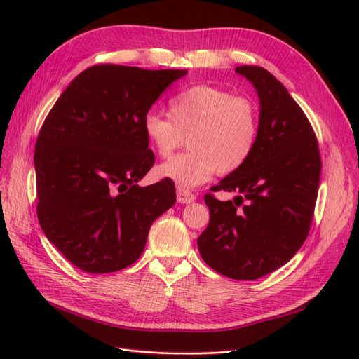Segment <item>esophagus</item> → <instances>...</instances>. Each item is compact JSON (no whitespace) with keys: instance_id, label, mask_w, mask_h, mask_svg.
<instances>
[{"instance_id":"34e87169","label":"esophagus","mask_w":359,"mask_h":359,"mask_svg":"<svg viewBox=\"0 0 359 359\" xmlns=\"http://www.w3.org/2000/svg\"><path fill=\"white\" fill-rule=\"evenodd\" d=\"M177 199L180 203H190L196 199V196H194L190 190L184 189V187H178L177 189Z\"/></svg>"}]
</instances>
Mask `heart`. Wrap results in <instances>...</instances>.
<instances>
[{"mask_svg": "<svg viewBox=\"0 0 359 359\" xmlns=\"http://www.w3.org/2000/svg\"><path fill=\"white\" fill-rule=\"evenodd\" d=\"M144 133L156 153L168 158L187 137L190 151L157 168L180 187H196L214 173L231 175L252 157L259 137V111L247 95L196 85L173 97L169 116L149 112Z\"/></svg>", "mask_w": 359, "mask_h": 359, "instance_id": "b5f03b06", "label": "heart"}]
</instances>
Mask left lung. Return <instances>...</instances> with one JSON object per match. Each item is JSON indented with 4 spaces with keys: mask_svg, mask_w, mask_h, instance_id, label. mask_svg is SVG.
<instances>
[{
    "mask_svg": "<svg viewBox=\"0 0 359 359\" xmlns=\"http://www.w3.org/2000/svg\"><path fill=\"white\" fill-rule=\"evenodd\" d=\"M260 102L252 157L205 194L210 223L198 238L206 265L233 280H256L283 266L306 241L318 199L322 161L314 130L299 104L268 70L235 69ZM215 191H235L223 203Z\"/></svg>",
    "mask_w": 359,
    "mask_h": 359,
    "instance_id": "obj_1",
    "label": "left lung"
}]
</instances>
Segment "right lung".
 <instances>
[{"label":"right lung","instance_id":"1","mask_svg":"<svg viewBox=\"0 0 359 359\" xmlns=\"http://www.w3.org/2000/svg\"><path fill=\"white\" fill-rule=\"evenodd\" d=\"M187 70L95 64L79 73L43 123L34 151L37 217L61 255L85 273L124 269L142 255L149 227L175 203L153 168L144 118Z\"/></svg>","mask_w":359,"mask_h":359}]
</instances>
